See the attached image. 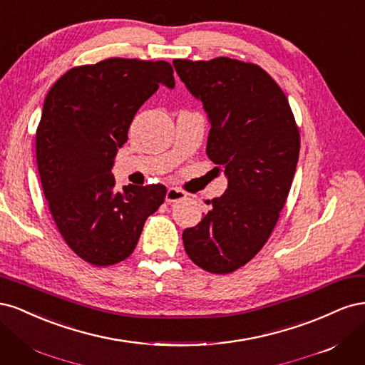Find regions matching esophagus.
<instances>
[{"label":"esophagus","instance_id":"esophagus-1","mask_svg":"<svg viewBox=\"0 0 365 365\" xmlns=\"http://www.w3.org/2000/svg\"><path fill=\"white\" fill-rule=\"evenodd\" d=\"M185 200V193L176 187H169L168 192H165V202H176V201H182Z\"/></svg>","mask_w":365,"mask_h":365}]
</instances>
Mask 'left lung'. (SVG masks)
Instances as JSON below:
<instances>
[{
    "label": "left lung",
    "instance_id": "left-lung-1",
    "mask_svg": "<svg viewBox=\"0 0 365 365\" xmlns=\"http://www.w3.org/2000/svg\"><path fill=\"white\" fill-rule=\"evenodd\" d=\"M189 93L202 103L207 155L228 187L208 201L200 224L185 228L187 256L208 272L228 274L262 250L277 224L297 169L300 135L288 98L254 63L228 58L175 59Z\"/></svg>",
    "mask_w": 365,
    "mask_h": 365
}]
</instances>
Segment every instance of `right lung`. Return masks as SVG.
Here are the masks:
<instances>
[{
  "instance_id": "add662e5",
  "label": "right lung",
  "mask_w": 365,
  "mask_h": 365,
  "mask_svg": "<svg viewBox=\"0 0 365 365\" xmlns=\"http://www.w3.org/2000/svg\"><path fill=\"white\" fill-rule=\"evenodd\" d=\"M161 85L173 90L170 63L113 58L71 68L43 102L36 132L43 195L63 240L96 267L129 257L164 202L163 184L118 192L113 175L132 120Z\"/></svg>"
}]
</instances>
